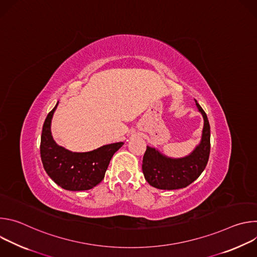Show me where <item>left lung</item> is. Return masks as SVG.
Returning <instances> with one entry per match:
<instances>
[{
	"mask_svg": "<svg viewBox=\"0 0 257 257\" xmlns=\"http://www.w3.org/2000/svg\"><path fill=\"white\" fill-rule=\"evenodd\" d=\"M198 111L203 117V129L200 143L187 157L168 158L158 150L146 148L142 161L145 180L155 188L175 190L184 188L195 181L206 167L210 152V127L207 116L195 99Z\"/></svg>",
	"mask_w": 257,
	"mask_h": 257,
	"instance_id": "8db88e82",
	"label": "left lung"
}]
</instances>
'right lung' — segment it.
<instances>
[{"label":"right lung","mask_w":257,"mask_h":257,"mask_svg":"<svg viewBox=\"0 0 257 257\" xmlns=\"http://www.w3.org/2000/svg\"><path fill=\"white\" fill-rule=\"evenodd\" d=\"M47 116L41 138V158L51 179L60 187L70 191L89 190L104 178L114 154L124 144H106L87 153H73L58 145L53 139L51 123L57 105Z\"/></svg>","instance_id":"1"}]
</instances>
